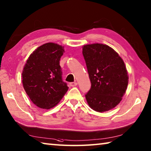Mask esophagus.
Wrapping results in <instances>:
<instances>
[{
	"label": "esophagus",
	"instance_id": "34e87169",
	"mask_svg": "<svg viewBox=\"0 0 151 151\" xmlns=\"http://www.w3.org/2000/svg\"><path fill=\"white\" fill-rule=\"evenodd\" d=\"M77 85H78V83L76 82H71V83H70V85L71 87H75Z\"/></svg>",
	"mask_w": 151,
	"mask_h": 151
}]
</instances>
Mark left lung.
Wrapping results in <instances>:
<instances>
[{
  "label": "left lung",
  "mask_w": 151,
  "mask_h": 151,
  "mask_svg": "<svg viewBox=\"0 0 151 151\" xmlns=\"http://www.w3.org/2000/svg\"><path fill=\"white\" fill-rule=\"evenodd\" d=\"M82 48L91 83L85 95L87 104L96 112H106L120 103L126 91L129 76L126 65L106 45L93 43Z\"/></svg>",
  "instance_id": "1"
}]
</instances>
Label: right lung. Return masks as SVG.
I'll list each match as a JSON object with an SVG mask.
<instances>
[{
	"instance_id": "right-lung-1",
	"label": "right lung",
	"mask_w": 151,
	"mask_h": 151,
	"mask_svg": "<svg viewBox=\"0 0 151 151\" xmlns=\"http://www.w3.org/2000/svg\"><path fill=\"white\" fill-rule=\"evenodd\" d=\"M64 52L62 45L47 42L31 54L23 68V86L30 100L40 109H52L68 91L60 66Z\"/></svg>"
}]
</instances>
